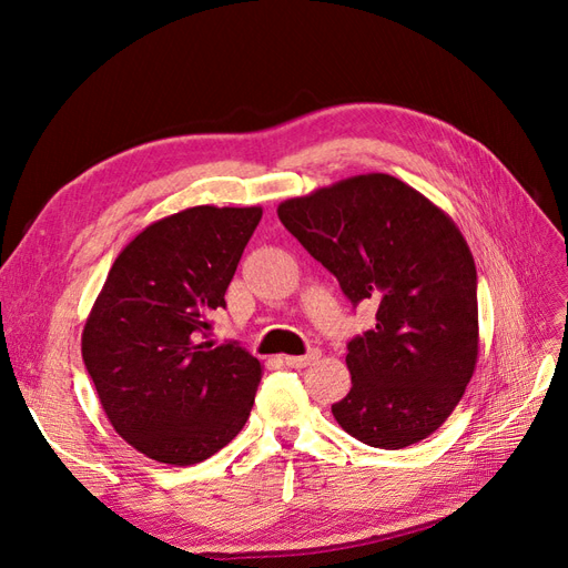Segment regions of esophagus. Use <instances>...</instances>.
Listing matches in <instances>:
<instances>
[{
    "mask_svg": "<svg viewBox=\"0 0 568 568\" xmlns=\"http://www.w3.org/2000/svg\"><path fill=\"white\" fill-rule=\"evenodd\" d=\"M317 357H320V353L313 351V353H307V355H286L284 363H286V367H291V369H303V367H307L311 363H315Z\"/></svg>",
    "mask_w": 568,
    "mask_h": 568,
    "instance_id": "esophagus-1",
    "label": "esophagus"
}]
</instances>
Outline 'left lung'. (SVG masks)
<instances>
[{"instance_id":"8db88e82","label":"left lung","mask_w":568,"mask_h":568,"mask_svg":"<svg viewBox=\"0 0 568 568\" xmlns=\"http://www.w3.org/2000/svg\"><path fill=\"white\" fill-rule=\"evenodd\" d=\"M277 215L353 305L379 303L374 329L348 343L353 388L334 419L384 450L432 436L478 357L476 265L453 217L386 173L288 199Z\"/></svg>"}]
</instances>
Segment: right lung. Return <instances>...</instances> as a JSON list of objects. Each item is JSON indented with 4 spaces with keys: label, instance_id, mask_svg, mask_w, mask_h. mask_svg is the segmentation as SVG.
<instances>
[{
    "label": "right lung",
    "instance_id": "right-lung-1",
    "mask_svg": "<svg viewBox=\"0 0 568 568\" xmlns=\"http://www.w3.org/2000/svg\"><path fill=\"white\" fill-rule=\"evenodd\" d=\"M263 217L194 209L151 222L120 251L82 329V359L109 422L142 455L189 467L242 432L263 367L209 338V315Z\"/></svg>",
    "mask_w": 568,
    "mask_h": 568
}]
</instances>
